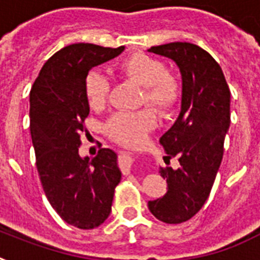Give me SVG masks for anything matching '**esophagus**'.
I'll return each mask as SVG.
<instances>
[{
	"label": "esophagus",
	"instance_id": "obj_1",
	"mask_svg": "<svg viewBox=\"0 0 260 260\" xmlns=\"http://www.w3.org/2000/svg\"><path fill=\"white\" fill-rule=\"evenodd\" d=\"M118 160H120V167H121L122 174H124V175H128V174L131 173V167L134 165V159H132V156L121 152L120 156H118Z\"/></svg>",
	"mask_w": 260,
	"mask_h": 260
}]
</instances>
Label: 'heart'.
<instances>
[{
    "mask_svg": "<svg viewBox=\"0 0 260 260\" xmlns=\"http://www.w3.org/2000/svg\"><path fill=\"white\" fill-rule=\"evenodd\" d=\"M118 74L142 87L139 105L151 106L159 113H166L175 106L181 97V85L174 75L167 74L162 60L150 55L136 52L117 64ZM83 91L90 108L98 109L105 105L109 93V81L100 71H90L83 82ZM155 122L152 112H118L106 122L105 129L110 138L121 144H136Z\"/></svg>",
    "mask_w": 260,
    "mask_h": 260,
    "instance_id": "1",
    "label": "heart"
}]
</instances>
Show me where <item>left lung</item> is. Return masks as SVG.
<instances>
[{
  "label": "left lung",
  "mask_w": 260,
  "mask_h": 260,
  "mask_svg": "<svg viewBox=\"0 0 260 260\" xmlns=\"http://www.w3.org/2000/svg\"><path fill=\"white\" fill-rule=\"evenodd\" d=\"M148 51L174 60L182 77L181 112L159 140L166 158L177 156L179 167H160L169 189L148 201V209L166 224H181L209 197L231 124V91L220 64L201 47L175 42Z\"/></svg>",
  "instance_id": "1"
}]
</instances>
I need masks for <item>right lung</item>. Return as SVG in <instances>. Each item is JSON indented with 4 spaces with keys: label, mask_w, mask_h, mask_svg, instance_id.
<instances>
[{
    "label": "right lung",
    "mask_w": 260,
    "mask_h": 260,
    "mask_svg": "<svg viewBox=\"0 0 260 260\" xmlns=\"http://www.w3.org/2000/svg\"><path fill=\"white\" fill-rule=\"evenodd\" d=\"M124 48L89 43L64 47L44 63L30 89V136L43 190L62 220L79 230L105 221L121 179L117 155L110 148H101L94 158L79 156L90 112L83 82L93 67Z\"/></svg>",
    "instance_id": "1"
}]
</instances>
